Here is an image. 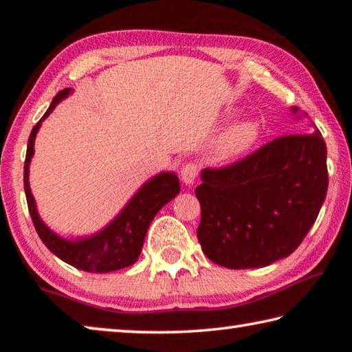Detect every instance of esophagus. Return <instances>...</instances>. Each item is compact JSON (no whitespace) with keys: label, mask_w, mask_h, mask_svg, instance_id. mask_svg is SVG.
<instances>
[{"label":"esophagus","mask_w":352,"mask_h":352,"mask_svg":"<svg viewBox=\"0 0 352 352\" xmlns=\"http://www.w3.org/2000/svg\"><path fill=\"white\" fill-rule=\"evenodd\" d=\"M199 175V164L186 163L182 169V180L186 184H192Z\"/></svg>","instance_id":"34e87169"}]
</instances>
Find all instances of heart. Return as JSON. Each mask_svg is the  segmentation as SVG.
Masks as SVG:
<instances>
[{
	"mask_svg": "<svg viewBox=\"0 0 352 352\" xmlns=\"http://www.w3.org/2000/svg\"><path fill=\"white\" fill-rule=\"evenodd\" d=\"M259 127L253 121H243L236 124L220 136L217 142V153L223 158L234 157L248 151L258 138Z\"/></svg>",
	"mask_w": 352,
	"mask_h": 352,
	"instance_id": "heart-1",
	"label": "heart"
}]
</instances>
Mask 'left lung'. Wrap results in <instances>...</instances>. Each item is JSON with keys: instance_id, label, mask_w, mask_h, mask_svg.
Segmentation results:
<instances>
[{"instance_id": "1", "label": "left lung", "mask_w": 352, "mask_h": 352, "mask_svg": "<svg viewBox=\"0 0 352 352\" xmlns=\"http://www.w3.org/2000/svg\"><path fill=\"white\" fill-rule=\"evenodd\" d=\"M326 155L315 130L278 136L234 163L206 168L195 188L204 253L226 269L265 267L294 253L326 199Z\"/></svg>"}]
</instances>
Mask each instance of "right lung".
Listing matches in <instances>:
<instances>
[{"mask_svg": "<svg viewBox=\"0 0 352 352\" xmlns=\"http://www.w3.org/2000/svg\"><path fill=\"white\" fill-rule=\"evenodd\" d=\"M71 93V88L58 91L52 99L50 109L46 110L43 118L35 124L28 141V151L25 160V192L28 200L29 214H31L35 231L40 236L50 252L57 258L76 267V269L90 273H107L113 270L124 269L136 262L141 253L142 243L147 233L148 225L162 208L180 192V182L174 174H160L147 182L135 197L129 201L122 212L107 226L99 234L79 239L74 242L65 241L62 237L52 233L47 226L41 222L35 201L29 188V163L34 155V141L37 135L40 124L43 119L54 110V107Z\"/></svg>", "mask_w": 352, "mask_h": 352, "instance_id": "right-lung-1", "label": "right lung"}]
</instances>
